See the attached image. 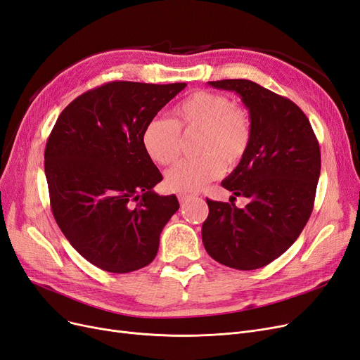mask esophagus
<instances>
[{"mask_svg":"<svg viewBox=\"0 0 360 360\" xmlns=\"http://www.w3.org/2000/svg\"><path fill=\"white\" fill-rule=\"evenodd\" d=\"M197 195H198V193H195V191H179L178 193V198L181 203H185L187 200H190V198H194Z\"/></svg>","mask_w":360,"mask_h":360,"instance_id":"34e87169","label":"esophagus"}]
</instances>
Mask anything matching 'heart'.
<instances>
[{
  "label": "heart",
  "instance_id": "b5f03b06",
  "mask_svg": "<svg viewBox=\"0 0 360 360\" xmlns=\"http://www.w3.org/2000/svg\"><path fill=\"white\" fill-rule=\"evenodd\" d=\"M181 131H198L195 158L184 160L166 173L173 191H193L218 179L225 164L236 166L246 155L252 141L249 114L233 101L209 90H198L181 101L173 118L154 117L142 130L145 153L160 166L175 163L181 154Z\"/></svg>",
  "mask_w": 360,
  "mask_h": 360
}]
</instances>
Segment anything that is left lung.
<instances>
[{"mask_svg": "<svg viewBox=\"0 0 360 360\" xmlns=\"http://www.w3.org/2000/svg\"><path fill=\"white\" fill-rule=\"evenodd\" d=\"M209 84L242 98L250 117L252 141L240 163L221 182L249 203L238 209L234 203L206 198L203 245L227 267L257 270L294 245L307 224L321 175V148L309 118L288 98L250 79Z\"/></svg>", "mask_w": 360, "mask_h": 360, "instance_id": "8db88e82", "label": "left lung"}]
</instances>
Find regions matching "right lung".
Here are the masks:
<instances>
[{"instance_id": "1", "label": "right lung", "mask_w": 360, "mask_h": 360, "mask_svg": "<svg viewBox=\"0 0 360 360\" xmlns=\"http://www.w3.org/2000/svg\"><path fill=\"white\" fill-rule=\"evenodd\" d=\"M187 83L111 82L74 99L46 143L50 206L79 255L110 273H130L157 255L179 209L158 195L163 179L142 146L145 124Z\"/></svg>"}]
</instances>
